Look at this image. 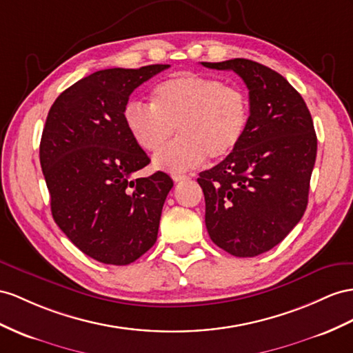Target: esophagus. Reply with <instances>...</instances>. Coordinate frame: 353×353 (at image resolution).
<instances>
[{"label":"esophagus","instance_id":"esophagus-1","mask_svg":"<svg viewBox=\"0 0 353 353\" xmlns=\"http://www.w3.org/2000/svg\"><path fill=\"white\" fill-rule=\"evenodd\" d=\"M188 179H189V176H186V174H174L173 176L174 182H182V180H188Z\"/></svg>","mask_w":353,"mask_h":353}]
</instances>
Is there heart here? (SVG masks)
I'll return each mask as SVG.
<instances>
[{
  "label": "heart",
  "mask_w": 353,
  "mask_h": 353,
  "mask_svg": "<svg viewBox=\"0 0 353 353\" xmlns=\"http://www.w3.org/2000/svg\"><path fill=\"white\" fill-rule=\"evenodd\" d=\"M249 116L245 90L194 73L159 82L152 90V105L131 101L123 108L126 130L146 152L161 150L177 128L180 139L155 157V165L168 173L198 167L207 157H228L245 135Z\"/></svg>",
  "instance_id": "obj_1"
}]
</instances>
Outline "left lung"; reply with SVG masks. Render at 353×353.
Wrapping results in <instances>:
<instances>
[{"instance_id": "1", "label": "left lung", "mask_w": 353, "mask_h": 353, "mask_svg": "<svg viewBox=\"0 0 353 353\" xmlns=\"http://www.w3.org/2000/svg\"><path fill=\"white\" fill-rule=\"evenodd\" d=\"M201 64L237 73L250 104L239 146L196 179L207 232L234 256H258L279 245L305 212L318 150L312 114L291 83L263 64L243 58Z\"/></svg>"}]
</instances>
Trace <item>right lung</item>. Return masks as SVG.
Listing matches in <instances>:
<instances>
[{
	"mask_svg": "<svg viewBox=\"0 0 353 353\" xmlns=\"http://www.w3.org/2000/svg\"><path fill=\"white\" fill-rule=\"evenodd\" d=\"M170 65L99 70L52 104L40 143L50 209L62 232L103 264L128 265L155 245L173 180L132 179L150 159L128 132L123 108L135 88Z\"/></svg>",
	"mask_w": 353,
	"mask_h": 353,
	"instance_id": "right-lung-1",
	"label": "right lung"
}]
</instances>
